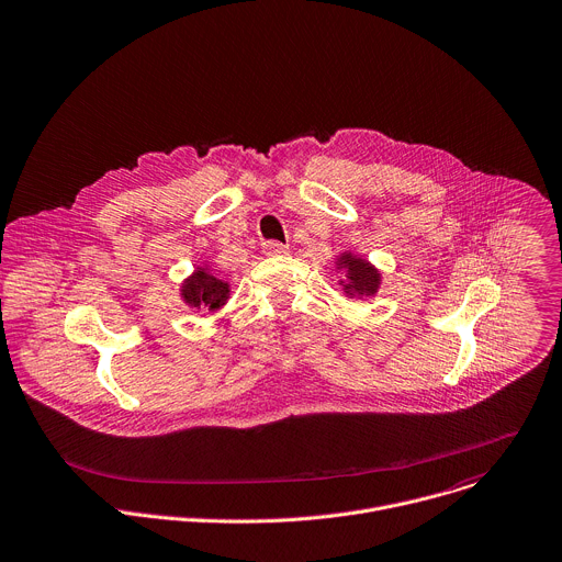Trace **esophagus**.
Returning <instances> with one entry per match:
<instances>
[{
  "label": "esophagus",
  "instance_id": "34e87169",
  "mask_svg": "<svg viewBox=\"0 0 562 562\" xmlns=\"http://www.w3.org/2000/svg\"><path fill=\"white\" fill-rule=\"evenodd\" d=\"M286 251H289V247L282 245V243H278V240H267V243H262V254H267V256H284Z\"/></svg>",
  "mask_w": 562,
  "mask_h": 562
}]
</instances>
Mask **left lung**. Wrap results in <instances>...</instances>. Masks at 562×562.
<instances>
[{
	"mask_svg": "<svg viewBox=\"0 0 562 562\" xmlns=\"http://www.w3.org/2000/svg\"><path fill=\"white\" fill-rule=\"evenodd\" d=\"M335 267L346 273L339 280V284L348 297H370L380 291L382 273L378 267H372L366 258H361L352 251H344L337 256Z\"/></svg>",
	"mask_w": 562,
	"mask_h": 562,
	"instance_id": "1",
	"label": "left lung"
}]
</instances>
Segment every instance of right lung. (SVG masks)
<instances>
[{
    "label": "right lung",
    "mask_w": 562,
    "mask_h": 562,
    "mask_svg": "<svg viewBox=\"0 0 562 562\" xmlns=\"http://www.w3.org/2000/svg\"><path fill=\"white\" fill-rule=\"evenodd\" d=\"M232 295L229 282L214 276L210 265L196 267L194 273L182 280L180 284V297L190 308H203V311H218L227 304Z\"/></svg>",
    "instance_id": "obj_1"
}]
</instances>
